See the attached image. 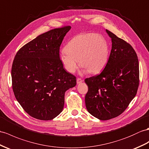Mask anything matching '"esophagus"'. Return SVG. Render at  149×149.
Returning a JSON list of instances; mask_svg holds the SVG:
<instances>
[{
	"label": "esophagus",
	"mask_w": 149,
	"mask_h": 149,
	"mask_svg": "<svg viewBox=\"0 0 149 149\" xmlns=\"http://www.w3.org/2000/svg\"><path fill=\"white\" fill-rule=\"evenodd\" d=\"M83 79H81V78H78L77 79V82L78 84H79V83H81V82H83Z\"/></svg>",
	"instance_id": "esophagus-1"
}]
</instances>
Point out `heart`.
Here are the masks:
<instances>
[{"label": "heart", "instance_id": "1", "mask_svg": "<svg viewBox=\"0 0 149 149\" xmlns=\"http://www.w3.org/2000/svg\"><path fill=\"white\" fill-rule=\"evenodd\" d=\"M108 59L109 45L106 39L93 33L75 36L60 54L61 62L70 73L76 72L79 63L85 68L84 72L98 73L106 66Z\"/></svg>", "mask_w": 149, "mask_h": 149}]
</instances>
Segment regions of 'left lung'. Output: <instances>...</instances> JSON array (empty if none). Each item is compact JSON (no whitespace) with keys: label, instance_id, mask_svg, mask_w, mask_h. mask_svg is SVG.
Returning <instances> with one entry per match:
<instances>
[{"label":"left lung","instance_id":"obj_1","mask_svg":"<svg viewBox=\"0 0 149 149\" xmlns=\"http://www.w3.org/2000/svg\"><path fill=\"white\" fill-rule=\"evenodd\" d=\"M112 49L101 73L86 78L87 111L100 120L118 116L135 97L139 85V63L132 45L106 30Z\"/></svg>","mask_w":149,"mask_h":149}]
</instances>
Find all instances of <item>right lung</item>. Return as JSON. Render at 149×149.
Instances as JSON below:
<instances>
[{"mask_svg": "<svg viewBox=\"0 0 149 149\" xmlns=\"http://www.w3.org/2000/svg\"><path fill=\"white\" fill-rule=\"evenodd\" d=\"M71 26L40 35L18 50L11 77L14 94L23 109L40 120H51L62 112L66 90L77 85L63 68L59 49Z\"/></svg>", "mask_w": 149, "mask_h": 149, "instance_id": "right-lung-1", "label": "right lung"}]
</instances>
